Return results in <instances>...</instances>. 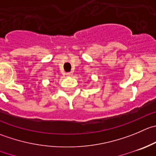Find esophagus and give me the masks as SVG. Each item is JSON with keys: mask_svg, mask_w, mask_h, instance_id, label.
Masks as SVG:
<instances>
[{"mask_svg": "<svg viewBox=\"0 0 156 156\" xmlns=\"http://www.w3.org/2000/svg\"><path fill=\"white\" fill-rule=\"evenodd\" d=\"M72 75H73V74H72V72H68V73L66 74V75L67 77H71Z\"/></svg>", "mask_w": 156, "mask_h": 156, "instance_id": "obj_1", "label": "esophagus"}]
</instances>
